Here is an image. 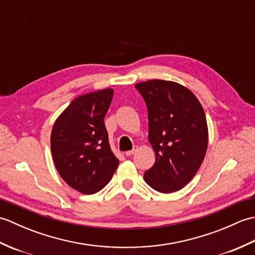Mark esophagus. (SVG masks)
<instances>
[{"label": "esophagus", "instance_id": "esophagus-1", "mask_svg": "<svg viewBox=\"0 0 255 255\" xmlns=\"http://www.w3.org/2000/svg\"><path fill=\"white\" fill-rule=\"evenodd\" d=\"M137 149H138V147H136V148H133L132 150H129V151H127V152L126 153H125V154H126L127 156H130V155H132L134 152H136V151H137Z\"/></svg>", "mask_w": 255, "mask_h": 255}]
</instances>
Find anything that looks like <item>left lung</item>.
Returning a JSON list of instances; mask_svg holds the SVG:
<instances>
[{"label":"left lung","instance_id":"1","mask_svg":"<svg viewBox=\"0 0 255 255\" xmlns=\"http://www.w3.org/2000/svg\"><path fill=\"white\" fill-rule=\"evenodd\" d=\"M148 108L149 142L155 152L145 183L161 193H173L192 181L208 145L204 108L191 90L165 80L134 85Z\"/></svg>","mask_w":255,"mask_h":255}]
</instances>
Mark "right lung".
<instances>
[{
	"instance_id": "add662e5",
	"label": "right lung",
	"mask_w": 255,
	"mask_h": 255,
	"mask_svg": "<svg viewBox=\"0 0 255 255\" xmlns=\"http://www.w3.org/2000/svg\"><path fill=\"white\" fill-rule=\"evenodd\" d=\"M113 95V89H104L78 96L51 130V154L58 173L70 187L85 195L104 188L119 164L104 124Z\"/></svg>"
}]
</instances>
